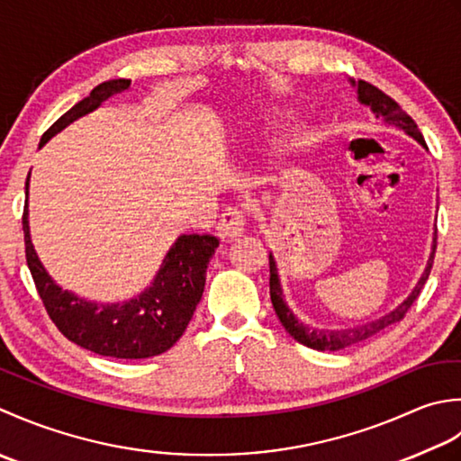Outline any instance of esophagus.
<instances>
[{"instance_id": "esophagus-1", "label": "esophagus", "mask_w": 461, "mask_h": 461, "mask_svg": "<svg viewBox=\"0 0 461 461\" xmlns=\"http://www.w3.org/2000/svg\"><path fill=\"white\" fill-rule=\"evenodd\" d=\"M244 224H247V214H244V211L239 209V206H229V209H224L217 222L219 237L224 240L237 239L244 232Z\"/></svg>"}]
</instances>
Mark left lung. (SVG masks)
<instances>
[{"label": "left lung", "mask_w": 461, "mask_h": 461, "mask_svg": "<svg viewBox=\"0 0 461 461\" xmlns=\"http://www.w3.org/2000/svg\"><path fill=\"white\" fill-rule=\"evenodd\" d=\"M358 99L364 103V105H368L375 113V117H384L388 121V123L403 129L410 137H414L416 140H420V143L426 147V140H424V137H421L416 121L411 119L408 113L403 111L390 95H386V93L380 91L378 87H374L372 83H368V81H358ZM436 247H438V229H436V239H434V250H431L428 267L424 270V275H421L418 286L411 290V294L406 300H403V303L396 310H392L390 314L382 316L374 322H366V324L356 326V328H346V330H314V328H308L306 324L298 322L294 314L290 312L286 303H285L283 290H280V283H278L276 262L270 255L268 265H270V300H272V306H275V312L280 318L283 326L286 328V332L293 336L296 342L304 344L312 350H330V352H334V350L348 348V346L368 340V338L380 334L382 330H386V328L403 321V316L408 314L410 306L416 303V298L420 296L421 288H424L426 280L429 276L431 265H434V257H436Z\"/></svg>", "instance_id": "obj_1"}]
</instances>
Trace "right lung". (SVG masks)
<instances>
[{
    "mask_svg": "<svg viewBox=\"0 0 461 461\" xmlns=\"http://www.w3.org/2000/svg\"><path fill=\"white\" fill-rule=\"evenodd\" d=\"M131 79H115L101 83L68 113L55 121L41 137L47 139L69 125L86 113L101 105V101L127 91ZM27 191V185H25ZM25 260L41 303L58 330L89 352L111 358L140 360L167 352L183 336L191 318L201 303L206 267L219 247L212 234H183L168 250L153 286L135 300L123 304H91L61 290L53 283L37 258L27 227V203L23 209Z\"/></svg>",
    "mask_w": 461,
    "mask_h": 461,
    "instance_id": "1",
    "label": "right lung"
}]
</instances>
